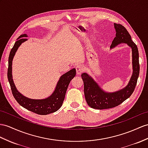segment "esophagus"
Here are the masks:
<instances>
[{
  "instance_id": "obj_1",
  "label": "esophagus",
  "mask_w": 148,
  "mask_h": 148,
  "mask_svg": "<svg viewBox=\"0 0 148 148\" xmlns=\"http://www.w3.org/2000/svg\"><path fill=\"white\" fill-rule=\"evenodd\" d=\"M76 71L78 75H81L83 71H84V66L82 64H79L76 66Z\"/></svg>"
}]
</instances>
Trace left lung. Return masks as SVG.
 <instances>
[{
  "mask_svg": "<svg viewBox=\"0 0 148 148\" xmlns=\"http://www.w3.org/2000/svg\"><path fill=\"white\" fill-rule=\"evenodd\" d=\"M116 36L112 42L110 48L118 44L125 42L131 47L132 51L133 73L129 84L123 89L114 93H106L100 88L97 83L88 74H82L84 84V94L88 105L95 109H107L118 106L130 97L134 92L139 75V51L138 47L132 41L131 35L121 24L114 23Z\"/></svg>",
  "mask_w": 148,
  "mask_h": 148,
  "instance_id": "obj_1",
  "label": "left lung"
}]
</instances>
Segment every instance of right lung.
Masks as SVG:
<instances>
[{
    "label": "right lung",
    "instance_id": "obj_1",
    "mask_svg": "<svg viewBox=\"0 0 148 148\" xmlns=\"http://www.w3.org/2000/svg\"><path fill=\"white\" fill-rule=\"evenodd\" d=\"M27 36L26 34L21 35L16 41L9 54L8 78L12 95L20 106L32 112L39 115H47L55 112L62 107L68 86L71 79L75 77L76 75V70L73 68L60 77L55 92L48 98L42 100H35L28 99L23 96L17 91L12 78V62L19 46L23 42L27 40V39L25 38V37Z\"/></svg>",
    "mask_w": 148,
    "mask_h": 148
}]
</instances>
